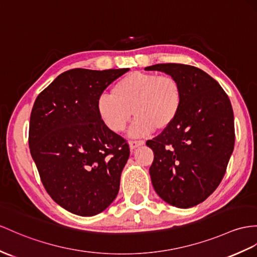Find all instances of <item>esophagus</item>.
<instances>
[{
    "mask_svg": "<svg viewBox=\"0 0 257 257\" xmlns=\"http://www.w3.org/2000/svg\"><path fill=\"white\" fill-rule=\"evenodd\" d=\"M144 144L143 141H130V148L131 149H135L137 147L142 146Z\"/></svg>",
    "mask_w": 257,
    "mask_h": 257,
    "instance_id": "1",
    "label": "esophagus"
}]
</instances>
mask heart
I'll list each match as a JSON object with an SVG mask.
<instances>
[{"label": "heart", "mask_w": 257, "mask_h": 257, "mask_svg": "<svg viewBox=\"0 0 257 257\" xmlns=\"http://www.w3.org/2000/svg\"><path fill=\"white\" fill-rule=\"evenodd\" d=\"M183 88L171 75L133 72L97 101L98 114L112 132L120 133L136 117L131 133L143 136L165 131L177 120L183 105Z\"/></svg>", "instance_id": "obj_1"}]
</instances>
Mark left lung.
I'll list each match as a JSON object with an SVG mask.
<instances>
[{"label":"left lung","mask_w":257,"mask_h":257,"mask_svg":"<svg viewBox=\"0 0 257 257\" xmlns=\"http://www.w3.org/2000/svg\"><path fill=\"white\" fill-rule=\"evenodd\" d=\"M183 88V105L170 127L146 142L153 149L149 168L155 191L165 202L190 208L204 202L226 173L234 147L233 110L221 86L201 68L156 64Z\"/></svg>","instance_id":"obj_1"}]
</instances>
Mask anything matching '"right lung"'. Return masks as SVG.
Returning a JSON list of instances; mask_svg holds the SVG:
<instances>
[{
    "label": "right lung",
    "mask_w": 257,
    "mask_h": 257,
    "mask_svg": "<svg viewBox=\"0 0 257 257\" xmlns=\"http://www.w3.org/2000/svg\"><path fill=\"white\" fill-rule=\"evenodd\" d=\"M130 68H74L37 97L30 114L29 148L47 193L61 207L93 216L114 201L130 147L100 118L97 101Z\"/></svg>",
    "instance_id": "add662e5"
}]
</instances>
